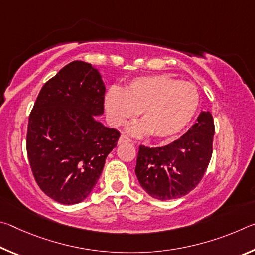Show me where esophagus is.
<instances>
[{
  "label": "esophagus",
  "mask_w": 255,
  "mask_h": 255,
  "mask_svg": "<svg viewBox=\"0 0 255 255\" xmlns=\"http://www.w3.org/2000/svg\"><path fill=\"white\" fill-rule=\"evenodd\" d=\"M129 141H130V139H129V138H128L127 136L122 135V136H120V138H119V140H118V144H123V143H129Z\"/></svg>",
  "instance_id": "esophagus-1"
}]
</instances>
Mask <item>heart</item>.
<instances>
[{"label": "heart", "instance_id": "heart-1", "mask_svg": "<svg viewBox=\"0 0 255 255\" xmlns=\"http://www.w3.org/2000/svg\"><path fill=\"white\" fill-rule=\"evenodd\" d=\"M199 106L195 85L166 75L139 76L123 90L111 88L105 97L109 123L119 127L139 111L141 122L133 123L127 131L133 136L152 132L154 137L173 136L188 126Z\"/></svg>", "mask_w": 255, "mask_h": 255}]
</instances>
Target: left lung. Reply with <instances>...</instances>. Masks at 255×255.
I'll return each instance as SVG.
<instances>
[{
    "mask_svg": "<svg viewBox=\"0 0 255 255\" xmlns=\"http://www.w3.org/2000/svg\"><path fill=\"white\" fill-rule=\"evenodd\" d=\"M214 133L213 116L201 111L196 124L173 143L152 148L140 145L135 173L141 188L158 200L188 195L208 167Z\"/></svg>",
    "mask_w": 255,
    "mask_h": 255,
    "instance_id": "obj_1",
    "label": "left lung"
}]
</instances>
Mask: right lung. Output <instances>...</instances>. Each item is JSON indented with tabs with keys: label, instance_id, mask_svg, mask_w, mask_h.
Masks as SVG:
<instances>
[{
	"label": "right lung",
	"instance_id": "1",
	"mask_svg": "<svg viewBox=\"0 0 255 255\" xmlns=\"http://www.w3.org/2000/svg\"><path fill=\"white\" fill-rule=\"evenodd\" d=\"M105 92L97 68L74 60L46 82L29 116L30 166L39 188L59 204L83 201L117 146L119 131L97 120Z\"/></svg>",
	"mask_w": 255,
	"mask_h": 255
}]
</instances>
